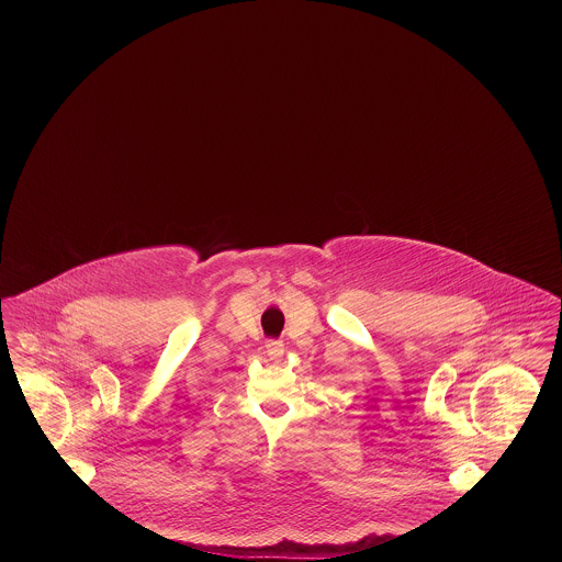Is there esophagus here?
I'll list each match as a JSON object with an SVG mask.
<instances>
[{
    "label": "esophagus",
    "mask_w": 562,
    "mask_h": 562,
    "mask_svg": "<svg viewBox=\"0 0 562 562\" xmlns=\"http://www.w3.org/2000/svg\"><path fill=\"white\" fill-rule=\"evenodd\" d=\"M266 351L271 360H280L284 356V344L280 339H269L266 344Z\"/></svg>",
    "instance_id": "esophagus-1"
}]
</instances>
